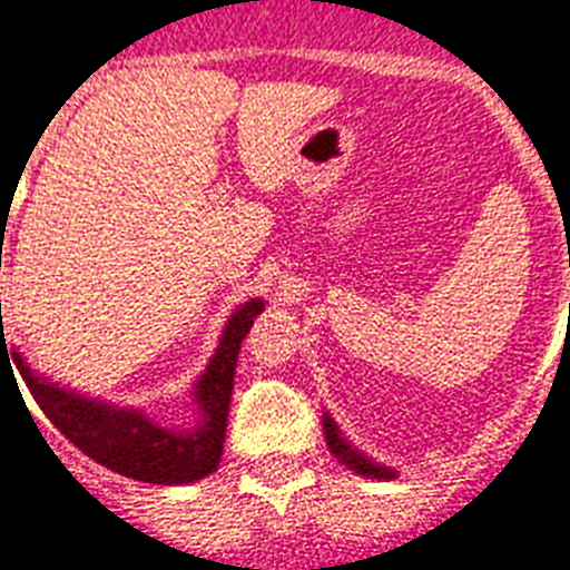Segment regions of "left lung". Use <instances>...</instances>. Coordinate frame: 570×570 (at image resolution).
<instances>
[{"mask_svg": "<svg viewBox=\"0 0 570 570\" xmlns=\"http://www.w3.org/2000/svg\"><path fill=\"white\" fill-rule=\"evenodd\" d=\"M322 428H325V439H327V448H331V453L336 456V460L342 462V465H348L354 474H360V478H372V480H395V469H390V465H381V462H374L372 456H365L363 451H357V448L351 445L348 439L342 436L340 424L331 419V413L322 415Z\"/></svg>", "mask_w": 570, "mask_h": 570, "instance_id": "left-lung-1", "label": "left lung"}]
</instances>
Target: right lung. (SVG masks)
<instances>
[{
    "mask_svg": "<svg viewBox=\"0 0 570 570\" xmlns=\"http://www.w3.org/2000/svg\"><path fill=\"white\" fill-rule=\"evenodd\" d=\"M261 313V298H248L230 313L210 363L193 383V404H196L198 421L189 430L164 428L137 406H117L67 390L49 377H40L20 354H13V363L40 410L90 460L101 462L105 469L117 471L122 478L142 480V483H196L219 469L239 345Z\"/></svg>",
    "mask_w": 570,
    "mask_h": 570,
    "instance_id": "1",
    "label": "right lung"
}]
</instances>
